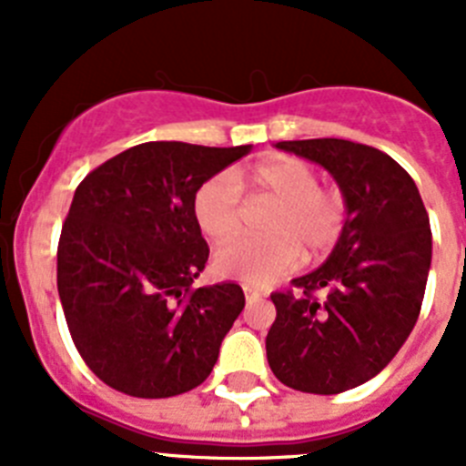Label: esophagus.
I'll return each mask as SVG.
<instances>
[{
  "mask_svg": "<svg viewBox=\"0 0 466 466\" xmlns=\"http://www.w3.org/2000/svg\"><path fill=\"white\" fill-rule=\"evenodd\" d=\"M242 291H245L247 303H257V300L263 296L261 289H257V287H252V284H245V287H242Z\"/></svg>",
  "mask_w": 466,
  "mask_h": 466,
  "instance_id": "1",
  "label": "esophagus"
}]
</instances>
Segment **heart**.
I'll return each mask as SVG.
<instances>
[{
	"mask_svg": "<svg viewBox=\"0 0 466 466\" xmlns=\"http://www.w3.org/2000/svg\"><path fill=\"white\" fill-rule=\"evenodd\" d=\"M252 196L275 203L266 219V238H242L214 257L221 278L266 284L306 258L333 249L345 226V200L339 191L319 188L315 167L299 158H273L247 177ZM193 217L205 236L226 242L242 226V193L236 175L219 172L205 179L193 196Z\"/></svg>",
	"mask_w": 466,
	"mask_h": 466,
	"instance_id": "heart-1",
	"label": "heart"
}]
</instances>
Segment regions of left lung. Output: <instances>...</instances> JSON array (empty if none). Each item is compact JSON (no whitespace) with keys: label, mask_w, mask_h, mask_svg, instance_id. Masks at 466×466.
Segmentation results:
<instances>
[{"label":"left lung","mask_w":466,"mask_h":466,"mask_svg":"<svg viewBox=\"0 0 466 466\" xmlns=\"http://www.w3.org/2000/svg\"><path fill=\"white\" fill-rule=\"evenodd\" d=\"M278 149L322 166L345 200L327 261L275 291L270 371L291 390L339 394L371 380L418 322L431 266L430 217L392 156L348 139H294Z\"/></svg>","instance_id":"1"}]
</instances>
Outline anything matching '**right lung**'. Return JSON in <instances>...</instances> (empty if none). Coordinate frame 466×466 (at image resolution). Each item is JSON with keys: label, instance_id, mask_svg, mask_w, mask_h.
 <instances>
[{"label": "right lung", "instance_id": "right-lung-1", "mask_svg": "<svg viewBox=\"0 0 466 466\" xmlns=\"http://www.w3.org/2000/svg\"><path fill=\"white\" fill-rule=\"evenodd\" d=\"M252 151L144 142L86 175L57 245V294L90 371L123 394L166 399L212 373L245 308L238 284L191 289L209 257L198 187Z\"/></svg>", "mask_w": 466, "mask_h": 466}]
</instances>
